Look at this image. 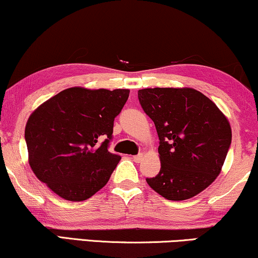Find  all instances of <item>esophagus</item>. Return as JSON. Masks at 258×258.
Returning <instances> with one entry per match:
<instances>
[{"instance_id":"34e87169","label":"esophagus","mask_w":258,"mask_h":258,"mask_svg":"<svg viewBox=\"0 0 258 258\" xmlns=\"http://www.w3.org/2000/svg\"><path fill=\"white\" fill-rule=\"evenodd\" d=\"M144 157L143 154H139V155H135V156H133V161L136 162V163H140V162H142Z\"/></svg>"}]
</instances>
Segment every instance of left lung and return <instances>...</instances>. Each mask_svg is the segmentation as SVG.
Segmentation results:
<instances>
[{
  "instance_id": "8db88e82",
  "label": "left lung",
  "mask_w": 258,
  "mask_h": 258,
  "mask_svg": "<svg viewBox=\"0 0 258 258\" xmlns=\"http://www.w3.org/2000/svg\"><path fill=\"white\" fill-rule=\"evenodd\" d=\"M139 100L160 139L161 170L147 183L170 201L199 195L221 174L227 157V116L192 88H147L139 90Z\"/></svg>"
}]
</instances>
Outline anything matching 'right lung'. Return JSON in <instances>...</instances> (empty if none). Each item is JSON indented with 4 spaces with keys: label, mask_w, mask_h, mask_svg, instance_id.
Listing matches in <instances>:
<instances>
[{
    "label": "right lung",
    "mask_w": 258,
    "mask_h": 258,
    "mask_svg": "<svg viewBox=\"0 0 258 258\" xmlns=\"http://www.w3.org/2000/svg\"><path fill=\"white\" fill-rule=\"evenodd\" d=\"M129 93L73 87L31 112L24 130L28 161L56 195L80 202L107 184L121 160L108 143Z\"/></svg>",
    "instance_id": "add662e5"
}]
</instances>
